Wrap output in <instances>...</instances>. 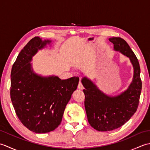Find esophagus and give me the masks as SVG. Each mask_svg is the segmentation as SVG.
Segmentation results:
<instances>
[{
    "mask_svg": "<svg viewBox=\"0 0 150 150\" xmlns=\"http://www.w3.org/2000/svg\"><path fill=\"white\" fill-rule=\"evenodd\" d=\"M78 89H79V90H83V89H84V86H82V82L81 81L79 82V83Z\"/></svg>",
    "mask_w": 150,
    "mask_h": 150,
    "instance_id": "34e87169",
    "label": "esophagus"
}]
</instances>
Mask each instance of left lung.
Listing matches in <instances>:
<instances>
[{
  "instance_id": "8db88e82",
  "label": "left lung",
  "mask_w": 150,
  "mask_h": 150,
  "mask_svg": "<svg viewBox=\"0 0 150 150\" xmlns=\"http://www.w3.org/2000/svg\"><path fill=\"white\" fill-rule=\"evenodd\" d=\"M109 40L113 44L115 50L129 57L134 73L128 88L115 97L103 93L86 77L82 79L88 120L91 127L99 132L111 131L128 122L137 110L142 90L141 69L135 53L122 38L112 37Z\"/></svg>"
}]
</instances>
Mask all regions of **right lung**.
I'll use <instances>...</instances> for the list:
<instances>
[{
	"instance_id": "right-lung-1",
	"label": "right lung",
	"mask_w": 150,
	"mask_h": 150,
	"mask_svg": "<svg viewBox=\"0 0 150 150\" xmlns=\"http://www.w3.org/2000/svg\"><path fill=\"white\" fill-rule=\"evenodd\" d=\"M50 43L39 37L31 39L19 53L11 72L10 95L15 113L24 126L37 133L53 131L60 125L79 81L78 77L61 80L33 72V56Z\"/></svg>"
}]
</instances>
